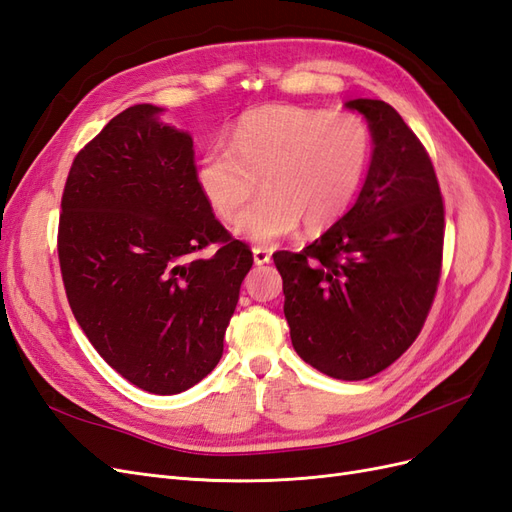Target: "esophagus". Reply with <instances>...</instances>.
Segmentation results:
<instances>
[{"instance_id":"obj_1","label":"esophagus","mask_w":512,"mask_h":512,"mask_svg":"<svg viewBox=\"0 0 512 512\" xmlns=\"http://www.w3.org/2000/svg\"><path fill=\"white\" fill-rule=\"evenodd\" d=\"M254 262L260 267V265H269L271 262V252L267 250V247H254Z\"/></svg>"}]
</instances>
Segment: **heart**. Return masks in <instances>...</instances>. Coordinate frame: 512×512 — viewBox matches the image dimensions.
<instances>
[{"label":"heart","mask_w":512,"mask_h":512,"mask_svg":"<svg viewBox=\"0 0 512 512\" xmlns=\"http://www.w3.org/2000/svg\"><path fill=\"white\" fill-rule=\"evenodd\" d=\"M371 153L367 123L352 113L271 104L239 117L230 145L215 141L196 160V183L241 239L269 245L297 232L333 226L352 207Z\"/></svg>","instance_id":"heart-1"}]
</instances>
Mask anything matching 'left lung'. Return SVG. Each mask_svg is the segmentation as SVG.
<instances>
[{
  "label": "left lung",
  "instance_id": "1",
  "mask_svg": "<svg viewBox=\"0 0 512 512\" xmlns=\"http://www.w3.org/2000/svg\"><path fill=\"white\" fill-rule=\"evenodd\" d=\"M374 141L359 198L303 252L273 254L305 363L337 380L376 376L421 333L438 290L444 205L425 147L391 104L359 98Z\"/></svg>",
  "mask_w": 512,
  "mask_h": 512
}]
</instances>
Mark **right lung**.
<instances>
[{"label": "right lung", "instance_id": "obj_1", "mask_svg": "<svg viewBox=\"0 0 512 512\" xmlns=\"http://www.w3.org/2000/svg\"><path fill=\"white\" fill-rule=\"evenodd\" d=\"M134 104L74 158L61 196L59 267L76 322L128 382L175 395L224 352L252 252L215 220L192 136ZM215 242L219 252H195Z\"/></svg>", "mask_w": 512, "mask_h": 512}]
</instances>
